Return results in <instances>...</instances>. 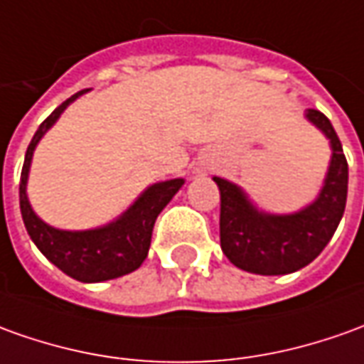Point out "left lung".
<instances>
[{
	"label": "left lung",
	"instance_id": "left-lung-1",
	"mask_svg": "<svg viewBox=\"0 0 364 364\" xmlns=\"http://www.w3.org/2000/svg\"><path fill=\"white\" fill-rule=\"evenodd\" d=\"M305 119L329 140L327 176L311 204L291 214L263 212L242 186L214 176L220 188V244L235 267L257 275H285L299 272L329 244L339 225L345 204L349 166L331 120L315 109Z\"/></svg>",
	"mask_w": 364,
	"mask_h": 364
}]
</instances>
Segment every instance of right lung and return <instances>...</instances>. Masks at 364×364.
<instances>
[{
  "mask_svg": "<svg viewBox=\"0 0 364 364\" xmlns=\"http://www.w3.org/2000/svg\"><path fill=\"white\" fill-rule=\"evenodd\" d=\"M87 91L89 89L75 92L71 99L61 102L39 124L25 152L21 182H19V208H21L27 234L53 265H57L63 273H67L77 282L101 283L122 277L142 265L149 255L152 228L158 214L166 208L178 190L184 186V178H172L152 184L119 218L99 228L59 230L43 222L35 214L27 198V180H29L33 152L39 140L45 136V132L59 120L63 110Z\"/></svg>",
  "mask_w": 364,
  "mask_h": 364,
  "instance_id": "obj_1",
  "label": "right lung"
}]
</instances>
